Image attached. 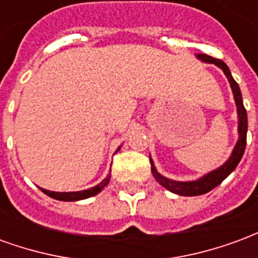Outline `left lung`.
<instances>
[{
    "instance_id": "1",
    "label": "left lung",
    "mask_w": 258,
    "mask_h": 258,
    "mask_svg": "<svg viewBox=\"0 0 258 258\" xmlns=\"http://www.w3.org/2000/svg\"><path fill=\"white\" fill-rule=\"evenodd\" d=\"M196 58L199 59L200 62L203 63H213L216 64L217 68H220L225 74V77L228 79V83L231 85L232 90L233 99H235V105H236V113H238V141L233 146L232 153L229 155L227 159V162L222 163L220 167L211 170L205 175H202L198 179L194 181H175V179L167 178L163 174L157 171L155 162L152 160V157L149 156L151 160V170L153 177L156 179L159 184L162 185L163 188H166L170 192H173L179 196H199V195H205L207 192H210L211 189H214L217 185H220L227 178L229 174L232 173L233 170L236 168V166L240 162V159L243 156L244 148H246V134H247V113L243 106V99H242V92L239 88L238 83L233 80L231 70L227 64L222 62L221 59H214L213 56H209L206 53H196Z\"/></svg>"
}]
</instances>
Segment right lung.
<instances>
[{"label": "right lung", "instance_id": "add662e5", "mask_svg": "<svg viewBox=\"0 0 258 258\" xmlns=\"http://www.w3.org/2000/svg\"><path fill=\"white\" fill-rule=\"evenodd\" d=\"M120 148H121V145L118 146L114 153H117V152L120 151ZM110 175H112L110 173L107 174L106 177L102 179L99 184L95 185V186H92V188H88V189L84 190H77V192H53V190L44 189V188H40V189H41L45 195H48L49 198H52V199L62 200V202H77V200L88 199V198H92V196H95V195L99 194V192L109 184Z\"/></svg>", "mask_w": 258, "mask_h": 258}]
</instances>
